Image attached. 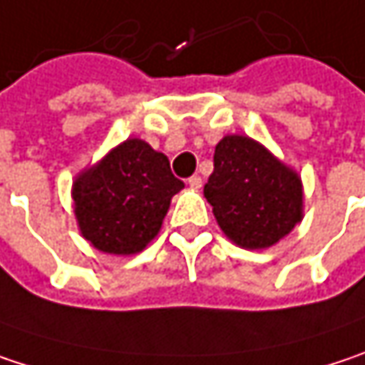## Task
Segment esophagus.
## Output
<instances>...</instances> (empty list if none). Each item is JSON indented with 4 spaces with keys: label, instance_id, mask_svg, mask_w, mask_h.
Returning <instances> with one entry per match:
<instances>
[{
    "label": "esophagus",
    "instance_id": "34e87169",
    "mask_svg": "<svg viewBox=\"0 0 365 365\" xmlns=\"http://www.w3.org/2000/svg\"><path fill=\"white\" fill-rule=\"evenodd\" d=\"M201 185H203V182H201V176H191V178H189V187H191V189L199 191V189H201Z\"/></svg>",
    "mask_w": 365,
    "mask_h": 365
}]
</instances>
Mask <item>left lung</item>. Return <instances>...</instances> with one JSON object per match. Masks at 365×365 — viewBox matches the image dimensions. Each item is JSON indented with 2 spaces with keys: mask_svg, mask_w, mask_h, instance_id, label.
Wrapping results in <instances>:
<instances>
[{
  "mask_svg": "<svg viewBox=\"0 0 365 365\" xmlns=\"http://www.w3.org/2000/svg\"><path fill=\"white\" fill-rule=\"evenodd\" d=\"M203 195L222 232L243 249L272 247L303 220L301 176L247 135L216 145Z\"/></svg>",
  "mask_w": 365,
  "mask_h": 365,
  "instance_id": "obj_1",
  "label": "left lung"
}]
</instances>
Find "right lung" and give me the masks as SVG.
Wrapping results in <instances>:
<instances>
[{
    "label": "right lung",
    "mask_w": 365,
    "mask_h": 365,
    "mask_svg": "<svg viewBox=\"0 0 365 365\" xmlns=\"http://www.w3.org/2000/svg\"><path fill=\"white\" fill-rule=\"evenodd\" d=\"M182 187L164 153L130 137L78 172L72 182L74 218L97 251L135 255L158 237Z\"/></svg>",
    "instance_id": "add662e5"
}]
</instances>
